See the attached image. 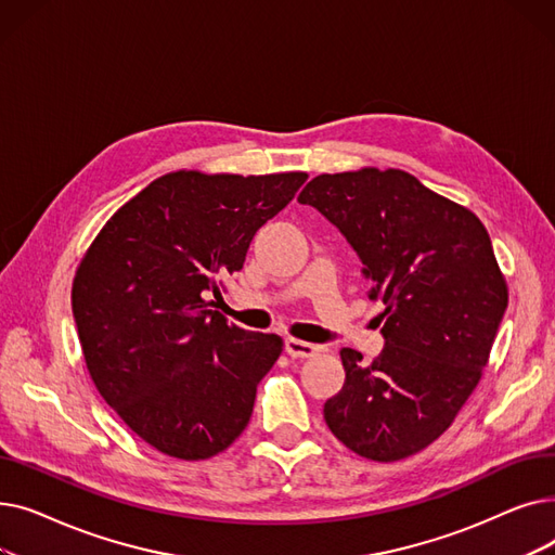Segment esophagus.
<instances>
[{
    "mask_svg": "<svg viewBox=\"0 0 555 555\" xmlns=\"http://www.w3.org/2000/svg\"><path fill=\"white\" fill-rule=\"evenodd\" d=\"M285 353L289 358H314L319 353V346L310 344V341H301L295 337L285 339Z\"/></svg>",
    "mask_w": 555,
    "mask_h": 555,
    "instance_id": "obj_1",
    "label": "esophagus"
}]
</instances>
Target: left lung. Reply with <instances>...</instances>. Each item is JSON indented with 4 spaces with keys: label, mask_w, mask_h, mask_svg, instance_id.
Returning <instances> with one entry per match:
<instances>
[{
    "label": "left lung",
    "mask_w": 555,
    "mask_h": 555,
    "mask_svg": "<svg viewBox=\"0 0 555 555\" xmlns=\"http://www.w3.org/2000/svg\"><path fill=\"white\" fill-rule=\"evenodd\" d=\"M364 262L383 353L341 348L346 383L324 404L337 439L369 461L412 456L454 423L477 389L508 306L481 220L400 168L324 172L299 193Z\"/></svg>",
    "instance_id": "obj_1"
}]
</instances>
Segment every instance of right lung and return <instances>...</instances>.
I'll use <instances>...</instances> for the list:
<instances>
[{"instance_id": "right-lung-1", "label": "right lung", "mask_w": 555, "mask_h": 555, "mask_svg": "<svg viewBox=\"0 0 555 555\" xmlns=\"http://www.w3.org/2000/svg\"><path fill=\"white\" fill-rule=\"evenodd\" d=\"M308 172L172 170L128 199L87 247L72 285L82 358L103 400L157 452L204 461L245 431L283 351L214 310L254 233Z\"/></svg>"}]
</instances>
